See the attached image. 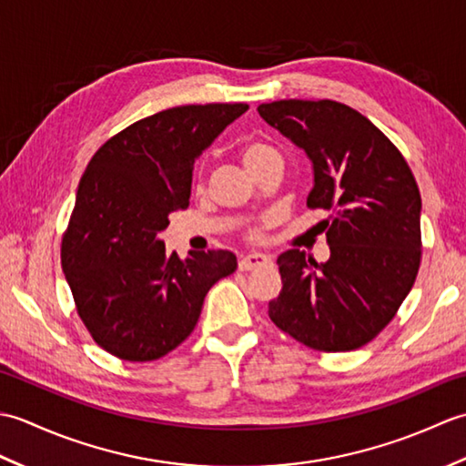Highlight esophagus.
I'll return each instance as SVG.
<instances>
[{
	"instance_id": "obj_1",
	"label": "esophagus",
	"mask_w": 466,
	"mask_h": 466,
	"mask_svg": "<svg viewBox=\"0 0 466 466\" xmlns=\"http://www.w3.org/2000/svg\"><path fill=\"white\" fill-rule=\"evenodd\" d=\"M270 262H272L270 256L260 254V252H252V254L242 256L238 266H240V270H254V268H262V266L270 264Z\"/></svg>"
}]
</instances>
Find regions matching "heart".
Instances as JSON below:
<instances>
[{"label": "heart", "mask_w": 466, "mask_h": 466, "mask_svg": "<svg viewBox=\"0 0 466 466\" xmlns=\"http://www.w3.org/2000/svg\"><path fill=\"white\" fill-rule=\"evenodd\" d=\"M240 157H242V164L246 166V170L252 174L256 167L264 164L266 160H272V157H280V156L276 152V147H272L270 144L254 140L242 147Z\"/></svg>", "instance_id": "obj_1"}]
</instances>
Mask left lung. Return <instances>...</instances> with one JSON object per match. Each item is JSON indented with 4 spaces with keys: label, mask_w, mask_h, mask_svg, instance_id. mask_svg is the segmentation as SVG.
I'll return each instance as SVG.
<instances>
[{
    "label": "left lung",
    "mask_w": 466,
    "mask_h": 466,
    "mask_svg": "<svg viewBox=\"0 0 466 466\" xmlns=\"http://www.w3.org/2000/svg\"><path fill=\"white\" fill-rule=\"evenodd\" d=\"M262 120L310 157L306 206L324 220L330 258L279 256L282 290L270 320L314 350L360 349L389 324L420 266V192L399 147L352 107L332 100L258 106Z\"/></svg>",
    "instance_id": "left-lung-1"
}]
</instances>
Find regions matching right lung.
<instances>
[{
	"label": "right lung",
	"instance_id": "add662e5",
	"mask_svg": "<svg viewBox=\"0 0 466 466\" xmlns=\"http://www.w3.org/2000/svg\"><path fill=\"white\" fill-rule=\"evenodd\" d=\"M248 104L177 106L110 137L87 164L62 238V268L92 339L130 362L180 346L212 286L238 262L228 250L167 254L170 214L190 204L196 157Z\"/></svg>",
	"mask_w": 466,
	"mask_h": 466
}]
</instances>
